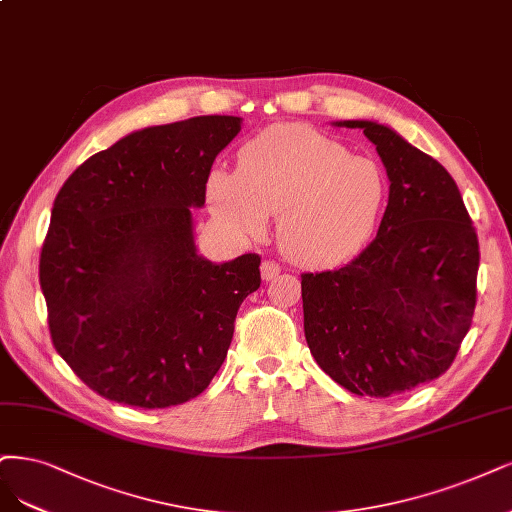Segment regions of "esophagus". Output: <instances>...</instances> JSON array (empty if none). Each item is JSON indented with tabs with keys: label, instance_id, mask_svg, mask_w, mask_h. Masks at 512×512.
I'll use <instances>...</instances> for the list:
<instances>
[{
	"label": "esophagus",
	"instance_id": "esophagus-1",
	"mask_svg": "<svg viewBox=\"0 0 512 512\" xmlns=\"http://www.w3.org/2000/svg\"><path fill=\"white\" fill-rule=\"evenodd\" d=\"M279 273H281V267H279L277 262H273V260H264V262L260 264V275H262L264 281L275 279Z\"/></svg>",
	"mask_w": 512,
	"mask_h": 512
}]
</instances>
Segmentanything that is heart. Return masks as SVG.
Returning a JSON list of instances; mask_svg holds the SVG:
<instances>
[{"instance_id": "obj_1", "label": "heart", "mask_w": 512, "mask_h": 512, "mask_svg": "<svg viewBox=\"0 0 512 512\" xmlns=\"http://www.w3.org/2000/svg\"><path fill=\"white\" fill-rule=\"evenodd\" d=\"M390 182L383 167L307 125H275L256 135L239 169H214V214L243 235H260L279 214L284 252L309 267L358 254L375 235Z\"/></svg>"}]
</instances>
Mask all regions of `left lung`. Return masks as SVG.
<instances>
[{"label":"left lung","mask_w":512,"mask_h":512,"mask_svg":"<svg viewBox=\"0 0 512 512\" xmlns=\"http://www.w3.org/2000/svg\"><path fill=\"white\" fill-rule=\"evenodd\" d=\"M375 144L390 180L377 237L337 271L305 273L311 356L345 390L387 398L455 360L477 305L479 239L447 169L375 120H339Z\"/></svg>","instance_id":"left-lung-1"}]
</instances>
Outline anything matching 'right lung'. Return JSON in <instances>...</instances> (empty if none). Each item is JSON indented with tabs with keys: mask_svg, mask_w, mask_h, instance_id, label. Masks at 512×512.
I'll return each mask as SVG.
<instances>
[{
	"mask_svg": "<svg viewBox=\"0 0 512 512\" xmlns=\"http://www.w3.org/2000/svg\"><path fill=\"white\" fill-rule=\"evenodd\" d=\"M239 116L135 131L93 154L52 205L40 286L57 354L99 396L165 409L220 370L260 258L197 252L190 207L205 205L216 156Z\"/></svg>",
	"mask_w": 512,
	"mask_h": 512,
	"instance_id": "1",
	"label": "right lung"
}]
</instances>
